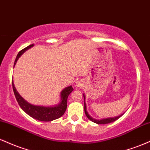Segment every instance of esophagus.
Masks as SVG:
<instances>
[{"label":"esophagus","mask_w":150,"mask_h":150,"mask_svg":"<svg viewBox=\"0 0 150 150\" xmlns=\"http://www.w3.org/2000/svg\"><path fill=\"white\" fill-rule=\"evenodd\" d=\"M78 86H79V85H78Z\"/></svg>","instance_id":"34e87169"}]
</instances>
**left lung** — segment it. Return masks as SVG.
<instances>
[{
    "label": "left lung",
    "instance_id": "8db88e82",
    "mask_svg": "<svg viewBox=\"0 0 150 150\" xmlns=\"http://www.w3.org/2000/svg\"><path fill=\"white\" fill-rule=\"evenodd\" d=\"M85 96H84V104H85V113L86 114V116H87V118H89V120H92V122H94V123H97V124H106V123H111V122H113L115 121V120H116L118 118H119L120 116H117V117H114V118H105V119H101V120H97V119H94V118H93L92 117H91L88 114V113L87 112V108H86V104H85Z\"/></svg>",
    "mask_w": 150,
    "mask_h": 150
}]
</instances>
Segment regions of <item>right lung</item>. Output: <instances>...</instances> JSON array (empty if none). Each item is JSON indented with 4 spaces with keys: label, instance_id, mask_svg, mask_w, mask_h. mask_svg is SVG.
<instances>
[{
    "label": "right lung",
    "instance_id": "obj_1",
    "mask_svg": "<svg viewBox=\"0 0 150 150\" xmlns=\"http://www.w3.org/2000/svg\"><path fill=\"white\" fill-rule=\"evenodd\" d=\"M32 46H33V44H31V45L27 46L25 49L21 50L18 53L16 59L15 61L14 66L16 64V62L18 60V58H20V56L22 53L25 52L26 50L29 49ZM12 84H13V89L15 98H16L17 101L18 102L22 109L34 119L41 120V121H51V120L57 119V118L63 116L67 108L68 96L73 90L72 86L66 87L61 92V101L59 104L56 106L46 107V106H34V105L29 104L19 94L18 91L15 89L13 82H12Z\"/></svg>",
    "mask_w": 150,
    "mask_h": 150
}]
</instances>
